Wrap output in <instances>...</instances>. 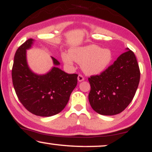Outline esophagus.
Here are the masks:
<instances>
[{"mask_svg":"<svg viewBox=\"0 0 152 152\" xmlns=\"http://www.w3.org/2000/svg\"><path fill=\"white\" fill-rule=\"evenodd\" d=\"M83 80H84V77H83V76L81 74L78 75V81L79 82H81V81H83Z\"/></svg>","mask_w":152,"mask_h":152,"instance_id":"1","label":"esophagus"}]
</instances>
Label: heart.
Here are the masks:
<instances>
[{
	"mask_svg": "<svg viewBox=\"0 0 152 152\" xmlns=\"http://www.w3.org/2000/svg\"><path fill=\"white\" fill-rule=\"evenodd\" d=\"M62 59L66 64L73 65L74 60L81 64V69L88 75H99L109 69L114 59L109 48H103L91 44L70 50V54L63 53Z\"/></svg>",
	"mask_w": 152,
	"mask_h": 152,
	"instance_id": "heart-1",
	"label": "heart"
}]
</instances>
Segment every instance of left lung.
Listing matches in <instances>:
<instances>
[{"label":"left lung","instance_id":"8db88e82","mask_svg":"<svg viewBox=\"0 0 152 152\" xmlns=\"http://www.w3.org/2000/svg\"><path fill=\"white\" fill-rule=\"evenodd\" d=\"M140 71L129 48L100 75L88 78L90 105L96 112L112 116L123 111L133 99L139 86Z\"/></svg>","mask_w":152,"mask_h":152}]
</instances>
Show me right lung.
<instances>
[{
  "mask_svg": "<svg viewBox=\"0 0 152 152\" xmlns=\"http://www.w3.org/2000/svg\"><path fill=\"white\" fill-rule=\"evenodd\" d=\"M30 38L18 48L14 56L12 80L17 96L28 111L36 116H51L65 108L77 85V74H69L58 67L60 63L51 56L53 66L45 74L34 73L27 61V51L34 44Z\"/></svg>",
  "mask_w": 152,
  "mask_h": 152,
  "instance_id": "obj_1",
  "label": "right lung"
}]
</instances>
